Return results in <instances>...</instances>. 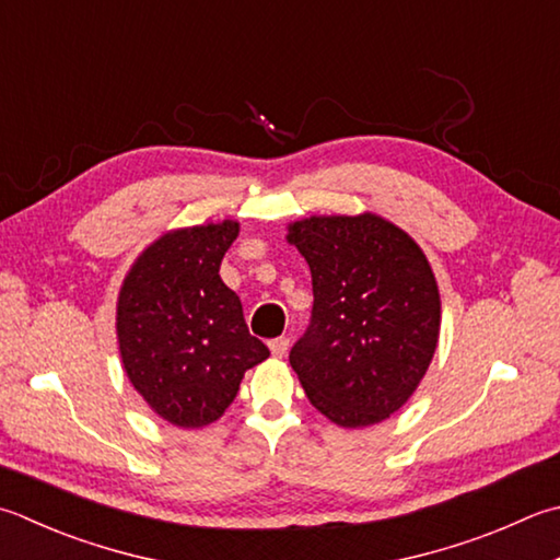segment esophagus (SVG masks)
<instances>
[{
  "label": "esophagus",
  "mask_w": 560,
  "mask_h": 560,
  "mask_svg": "<svg viewBox=\"0 0 560 560\" xmlns=\"http://www.w3.org/2000/svg\"><path fill=\"white\" fill-rule=\"evenodd\" d=\"M289 345H291L289 337H277V339H271V342H269V349H271L273 357L281 359L283 354L289 352Z\"/></svg>",
  "instance_id": "1"
}]
</instances>
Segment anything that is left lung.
<instances>
[{"mask_svg":"<svg viewBox=\"0 0 560 560\" xmlns=\"http://www.w3.org/2000/svg\"><path fill=\"white\" fill-rule=\"evenodd\" d=\"M287 240L313 277L311 325L289 354L305 396L339 427L390 418L440 339V289L424 252L376 213L303 218Z\"/></svg>","mask_w":560,"mask_h":560,"instance_id":"obj_1","label":"left lung"}]
</instances>
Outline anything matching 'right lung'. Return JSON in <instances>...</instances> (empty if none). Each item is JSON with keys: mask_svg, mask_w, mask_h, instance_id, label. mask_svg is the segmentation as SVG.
Listing matches in <instances>:
<instances>
[{"mask_svg": "<svg viewBox=\"0 0 560 560\" xmlns=\"http://www.w3.org/2000/svg\"><path fill=\"white\" fill-rule=\"evenodd\" d=\"M237 221L164 233L130 267L116 305L124 369L152 410L184 430L215 422L245 371L269 357L221 279Z\"/></svg>", "mask_w": 560, "mask_h": 560, "instance_id": "add662e5", "label": "right lung"}]
</instances>
